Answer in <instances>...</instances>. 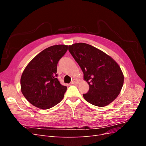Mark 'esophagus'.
Instances as JSON below:
<instances>
[{
  "label": "esophagus",
  "mask_w": 146,
  "mask_h": 146,
  "mask_svg": "<svg viewBox=\"0 0 146 146\" xmlns=\"http://www.w3.org/2000/svg\"><path fill=\"white\" fill-rule=\"evenodd\" d=\"M79 83V81L77 80V79H76V78H74L73 80H72V81L71 82V84H72V85H74V84H78Z\"/></svg>",
  "instance_id": "1"
}]
</instances>
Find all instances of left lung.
I'll list each match as a JSON object with an SVG mask.
<instances>
[{
    "label": "left lung",
    "mask_w": 146,
    "mask_h": 146,
    "mask_svg": "<svg viewBox=\"0 0 146 146\" xmlns=\"http://www.w3.org/2000/svg\"><path fill=\"white\" fill-rule=\"evenodd\" d=\"M68 49L90 86L87 93L83 94L84 99L98 107H105L115 100L122 90L124 77L116 61L86 43L73 44Z\"/></svg>",
    "instance_id": "8db88e82"
}]
</instances>
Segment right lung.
I'll use <instances>...</instances> for the list:
<instances>
[{
  "label": "right lung",
  "instance_id": "1",
  "mask_svg": "<svg viewBox=\"0 0 146 146\" xmlns=\"http://www.w3.org/2000/svg\"><path fill=\"white\" fill-rule=\"evenodd\" d=\"M68 50L66 45H55L43 50L30 61L21 78V92L29 102L47 110L60 103L67 87L57 77V64Z\"/></svg>",
  "mask_w": 146,
  "mask_h": 146
}]
</instances>
